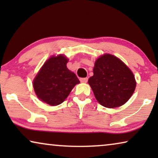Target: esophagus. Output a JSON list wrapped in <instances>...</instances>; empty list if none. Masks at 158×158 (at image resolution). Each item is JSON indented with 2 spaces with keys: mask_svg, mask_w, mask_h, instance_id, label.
Instances as JSON below:
<instances>
[{
  "mask_svg": "<svg viewBox=\"0 0 158 158\" xmlns=\"http://www.w3.org/2000/svg\"><path fill=\"white\" fill-rule=\"evenodd\" d=\"M88 80V77H83V78H81V83H87Z\"/></svg>",
  "mask_w": 158,
  "mask_h": 158,
  "instance_id": "obj_1",
  "label": "esophagus"
}]
</instances>
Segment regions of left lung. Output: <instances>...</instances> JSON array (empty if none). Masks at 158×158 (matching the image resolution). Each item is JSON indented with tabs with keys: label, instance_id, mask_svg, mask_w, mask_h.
<instances>
[{
	"label": "left lung",
	"instance_id": "8db88e82",
	"mask_svg": "<svg viewBox=\"0 0 158 158\" xmlns=\"http://www.w3.org/2000/svg\"><path fill=\"white\" fill-rule=\"evenodd\" d=\"M88 84L98 103L112 109L124 105L132 96L136 81L130 69L115 56L105 54L95 62Z\"/></svg>",
	"mask_w": 158,
	"mask_h": 158
}]
</instances>
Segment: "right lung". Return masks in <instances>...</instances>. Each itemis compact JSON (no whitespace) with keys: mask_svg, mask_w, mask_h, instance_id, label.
I'll list each match as a JSON object with an SVG mask.
<instances>
[{"mask_svg":"<svg viewBox=\"0 0 158 158\" xmlns=\"http://www.w3.org/2000/svg\"><path fill=\"white\" fill-rule=\"evenodd\" d=\"M68 60L60 55L49 58L33 81L38 98L50 106L62 103L76 84L80 83L74 73L67 68Z\"/></svg>","mask_w":158,"mask_h":158,"instance_id":"1","label":"right lung"}]
</instances>
